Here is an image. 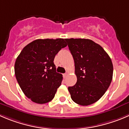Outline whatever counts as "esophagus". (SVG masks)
Instances as JSON below:
<instances>
[{
	"label": "esophagus",
	"mask_w": 129,
	"mask_h": 129,
	"mask_svg": "<svg viewBox=\"0 0 129 129\" xmlns=\"http://www.w3.org/2000/svg\"><path fill=\"white\" fill-rule=\"evenodd\" d=\"M63 77H64V78H66V76H67V73L63 74Z\"/></svg>",
	"instance_id": "obj_1"
}]
</instances>
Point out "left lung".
Returning a JSON list of instances; mask_svg holds the SVG:
<instances>
[{
    "instance_id": "1",
    "label": "left lung",
    "mask_w": 129,
    "mask_h": 129,
    "mask_svg": "<svg viewBox=\"0 0 129 129\" xmlns=\"http://www.w3.org/2000/svg\"><path fill=\"white\" fill-rule=\"evenodd\" d=\"M73 57L77 82L68 87L72 100L87 106L99 100L109 87L113 67L108 53L89 39H66Z\"/></svg>"
}]
</instances>
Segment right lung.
Returning a JSON list of instances; mask_svg holds the SVG:
<instances>
[{
    "mask_svg": "<svg viewBox=\"0 0 129 129\" xmlns=\"http://www.w3.org/2000/svg\"><path fill=\"white\" fill-rule=\"evenodd\" d=\"M67 45L63 38L38 39L24 47L17 57L14 65L16 79L32 102L44 104L53 99L63 79L56 72L53 60Z\"/></svg>",
    "mask_w": 129,
    "mask_h": 129,
    "instance_id": "obj_1",
    "label": "right lung"
}]
</instances>
